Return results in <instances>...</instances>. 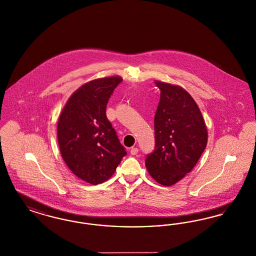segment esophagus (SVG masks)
I'll use <instances>...</instances> for the list:
<instances>
[{
    "label": "esophagus",
    "instance_id": "1",
    "mask_svg": "<svg viewBox=\"0 0 256 256\" xmlns=\"http://www.w3.org/2000/svg\"><path fill=\"white\" fill-rule=\"evenodd\" d=\"M130 153H131V155L134 156V155H136V154L138 153V149L136 147H132V148H131V151H130Z\"/></svg>",
    "mask_w": 256,
    "mask_h": 256
}]
</instances>
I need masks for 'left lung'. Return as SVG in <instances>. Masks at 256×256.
Instances as JSON below:
<instances>
[{
  "instance_id": "1",
  "label": "left lung",
  "mask_w": 256,
  "mask_h": 256,
  "mask_svg": "<svg viewBox=\"0 0 256 256\" xmlns=\"http://www.w3.org/2000/svg\"><path fill=\"white\" fill-rule=\"evenodd\" d=\"M160 98L155 114V149L145 166L156 182L169 186L196 166L208 144L200 109L186 90L156 81Z\"/></svg>"
}]
</instances>
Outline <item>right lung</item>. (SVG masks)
Wrapping results in <instances>:
<instances>
[{
	"mask_svg": "<svg viewBox=\"0 0 256 256\" xmlns=\"http://www.w3.org/2000/svg\"><path fill=\"white\" fill-rule=\"evenodd\" d=\"M122 82L111 76L84 84L68 98L58 120L63 160L74 175L92 184L112 177L127 155L106 116L107 103Z\"/></svg>",
	"mask_w": 256,
	"mask_h": 256,
	"instance_id": "obj_1",
	"label": "right lung"
}]
</instances>
